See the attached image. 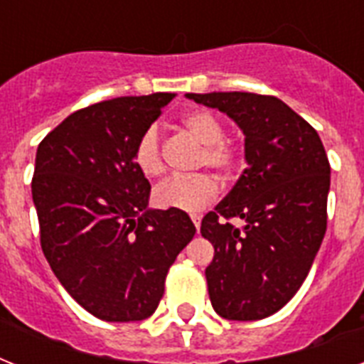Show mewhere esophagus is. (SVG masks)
<instances>
[{
	"instance_id": "esophagus-1",
	"label": "esophagus",
	"mask_w": 364,
	"mask_h": 364,
	"mask_svg": "<svg viewBox=\"0 0 364 364\" xmlns=\"http://www.w3.org/2000/svg\"><path fill=\"white\" fill-rule=\"evenodd\" d=\"M191 219H193L194 227H196V228H200V217H198V215H191Z\"/></svg>"
}]
</instances>
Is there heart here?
Wrapping results in <instances>:
<instances>
[{
  "instance_id": "obj_1",
  "label": "heart",
  "mask_w": 364,
  "mask_h": 364,
  "mask_svg": "<svg viewBox=\"0 0 364 364\" xmlns=\"http://www.w3.org/2000/svg\"><path fill=\"white\" fill-rule=\"evenodd\" d=\"M181 126L191 136L204 145L198 166H210L215 171L228 176L240 164V151L236 143L225 137V126L213 113L205 109L188 111L181 117ZM134 164L143 176L154 179L164 173L162 141L156 128H147L134 147ZM219 193V185L210 173L171 177L156 187L154 204L162 210H177L196 213L211 204Z\"/></svg>"
}]
</instances>
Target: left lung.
<instances>
[{"label":"left lung","instance_id":"8db88e82","mask_svg":"<svg viewBox=\"0 0 364 364\" xmlns=\"http://www.w3.org/2000/svg\"><path fill=\"white\" fill-rule=\"evenodd\" d=\"M227 113L245 136L247 168L202 219L215 255L205 268L213 310L230 321H255L293 299L327 230L331 164L314 126L276 96L187 94ZM230 218H242L236 229Z\"/></svg>","mask_w":364,"mask_h":364}]
</instances>
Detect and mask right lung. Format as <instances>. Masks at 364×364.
<instances>
[{
  "instance_id": "add662e5",
  "label": "right lung",
  "mask_w": 364,
  "mask_h": 364,
  "mask_svg": "<svg viewBox=\"0 0 364 364\" xmlns=\"http://www.w3.org/2000/svg\"><path fill=\"white\" fill-rule=\"evenodd\" d=\"M176 94L105 100L71 113L39 143L31 196L43 255L79 304L104 321H141L193 240L191 217L147 210L134 147Z\"/></svg>"
}]
</instances>
